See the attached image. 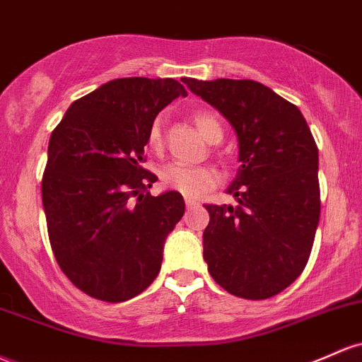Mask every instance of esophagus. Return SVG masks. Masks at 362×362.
<instances>
[{"label":"esophagus","mask_w":362,"mask_h":362,"mask_svg":"<svg viewBox=\"0 0 362 362\" xmlns=\"http://www.w3.org/2000/svg\"><path fill=\"white\" fill-rule=\"evenodd\" d=\"M196 204H197L196 199H192V197H185V206H187V208H192V206Z\"/></svg>","instance_id":"1"}]
</instances>
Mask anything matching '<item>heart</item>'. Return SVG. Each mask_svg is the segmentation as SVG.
I'll return each mask as SVG.
<instances>
[{
    "label": "heart",
    "mask_w": 362,
    "mask_h": 362,
    "mask_svg": "<svg viewBox=\"0 0 362 362\" xmlns=\"http://www.w3.org/2000/svg\"><path fill=\"white\" fill-rule=\"evenodd\" d=\"M192 120L199 129L201 136L208 142H220L223 137V127L214 113L209 111H196L192 115ZM148 144L154 153H160L163 149V132L161 122L154 120L148 134ZM161 185L168 190H175L184 196L197 197L201 194L208 192L220 184V175L211 166H185V165H168L163 168L160 175Z\"/></svg>",
    "instance_id": "obj_1"
}]
</instances>
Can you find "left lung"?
Listing matches in <instances>:
<instances>
[{"instance_id": "1", "label": "left lung", "mask_w": 362, "mask_h": 362, "mask_svg": "<svg viewBox=\"0 0 362 362\" xmlns=\"http://www.w3.org/2000/svg\"><path fill=\"white\" fill-rule=\"evenodd\" d=\"M239 137L237 206L206 204L204 261L242 299L276 296L303 273L320 221L317 146L299 108L254 81L182 78Z\"/></svg>"}]
</instances>
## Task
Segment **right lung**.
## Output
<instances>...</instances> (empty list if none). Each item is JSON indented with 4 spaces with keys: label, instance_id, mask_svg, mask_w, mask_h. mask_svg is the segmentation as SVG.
I'll return each mask as SVG.
<instances>
[{
    "label": "right lung",
    "instance_id": "add662e5",
    "mask_svg": "<svg viewBox=\"0 0 362 362\" xmlns=\"http://www.w3.org/2000/svg\"><path fill=\"white\" fill-rule=\"evenodd\" d=\"M187 90L173 78H115L71 103L53 130L41 192L57 263L87 296L123 303L153 284L184 216L175 190L153 197L142 166L154 118Z\"/></svg>",
    "mask_w": 362,
    "mask_h": 362
}]
</instances>
